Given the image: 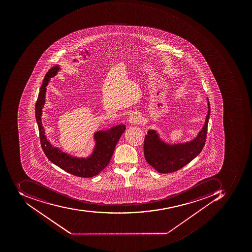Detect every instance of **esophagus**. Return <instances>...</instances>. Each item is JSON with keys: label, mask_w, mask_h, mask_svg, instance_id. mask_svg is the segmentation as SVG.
I'll return each mask as SVG.
<instances>
[{"label": "esophagus", "mask_w": 252, "mask_h": 252, "mask_svg": "<svg viewBox=\"0 0 252 252\" xmlns=\"http://www.w3.org/2000/svg\"><path fill=\"white\" fill-rule=\"evenodd\" d=\"M129 122H130L131 125H138V124L141 122V116L137 115V114H133V115H130V118H129Z\"/></svg>", "instance_id": "1"}]
</instances>
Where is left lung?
<instances>
[{
	"mask_svg": "<svg viewBox=\"0 0 252 252\" xmlns=\"http://www.w3.org/2000/svg\"><path fill=\"white\" fill-rule=\"evenodd\" d=\"M208 107L205 125L197 137L189 142L170 145L160 141L155 130H148L144 144V157L147 163L159 173H169L180 170L196 158L206 144L210 115L209 103Z\"/></svg>",
	"mask_w": 252,
	"mask_h": 252,
	"instance_id": "obj_1",
	"label": "left lung"
}]
</instances>
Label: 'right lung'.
Wrapping results in <instances>:
<instances>
[{
    "label": "right lung",
    "mask_w": 252,
    "mask_h": 252,
    "mask_svg": "<svg viewBox=\"0 0 252 252\" xmlns=\"http://www.w3.org/2000/svg\"><path fill=\"white\" fill-rule=\"evenodd\" d=\"M59 69V65H55L52 67L45 75L35 106V115L39 128L42 149L46 158L52 163L67 173L84 178L93 177L98 175L108 166L110 159L113 155L115 146L121 136L125 131L126 127L125 125H120L110 130H107L106 131L101 130L96 132L94 136L96 141L95 147L93 154L88 158H74L62 152L57 147H53L45 136L44 128L42 125L41 115L42 108L45 103L46 86L48 84L50 78L55 76Z\"/></svg>",
    "instance_id": "obj_1"
}]
</instances>
